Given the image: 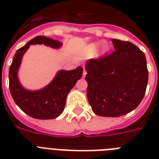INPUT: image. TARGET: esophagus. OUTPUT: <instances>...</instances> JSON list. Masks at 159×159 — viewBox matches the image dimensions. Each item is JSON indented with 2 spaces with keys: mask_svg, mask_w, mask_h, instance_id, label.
Listing matches in <instances>:
<instances>
[{
  "mask_svg": "<svg viewBox=\"0 0 159 159\" xmlns=\"http://www.w3.org/2000/svg\"><path fill=\"white\" fill-rule=\"evenodd\" d=\"M86 74H87V72H86V70H85V68L83 67V77H85Z\"/></svg>",
  "mask_w": 159,
  "mask_h": 159,
  "instance_id": "esophagus-1",
  "label": "esophagus"
}]
</instances>
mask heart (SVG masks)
Here are the masks:
<instances>
[{"label":"heart","instance_id":"b5f03b06","mask_svg":"<svg viewBox=\"0 0 159 159\" xmlns=\"http://www.w3.org/2000/svg\"><path fill=\"white\" fill-rule=\"evenodd\" d=\"M99 45H100L99 42H97V43H93L89 44L88 47H87V53H89V54L94 53L95 52L97 51V48L99 47ZM108 50H109L108 43H102V46H101V48H100V52H101V53L104 54V53H106V52H108Z\"/></svg>","mask_w":159,"mask_h":159}]
</instances>
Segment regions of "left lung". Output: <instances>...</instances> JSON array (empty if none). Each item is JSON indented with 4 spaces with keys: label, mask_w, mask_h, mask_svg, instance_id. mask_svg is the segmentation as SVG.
<instances>
[{
    "label": "left lung",
    "mask_w": 159,
    "mask_h": 159,
    "mask_svg": "<svg viewBox=\"0 0 159 159\" xmlns=\"http://www.w3.org/2000/svg\"><path fill=\"white\" fill-rule=\"evenodd\" d=\"M114 51L89 59L87 96L92 111L105 117H118L137 108L145 94L148 72L144 53L130 42L112 39Z\"/></svg>",
    "instance_id": "1"
}]
</instances>
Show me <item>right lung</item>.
Segmentation results:
<instances>
[{"label": "right lung", "instance_id": "1", "mask_svg": "<svg viewBox=\"0 0 159 159\" xmlns=\"http://www.w3.org/2000/svg\"><path fill=\"white\" fill-rule=\"evenodd\" d=\"M44 44L52 48H60L62 43L45 36H37L16 51L9 70V86L16 104L28 116L39 120L57 118L64 110L66 99L72 87L82 76L83 68L59 70L51 82L39 90H28L20 84L18 71L26 51L32 44Z\"/></svg>", "mask_w": 159, "mask_h": 159}]
</instances>
